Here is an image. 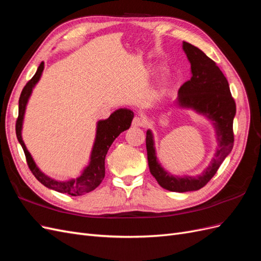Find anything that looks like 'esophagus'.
I'll list each match as a JSON object with an SVG mask.
<instances>
[{"label":"esophagus","mask_w":261,"mask_h":261,"mask_svg":"<svg viewBox=\"0 0 261 261\" xmlns=\"http://www.w3.org/2000/svg\"><path fill=\"white\" fill-rule=\"evenodd\" d=\"M145 124H146V121L143 117L135 116L133 118V122H132L133 127H141V126H144Z\"/></svg>","instance_id":"esophagus-1"}]
</instances>
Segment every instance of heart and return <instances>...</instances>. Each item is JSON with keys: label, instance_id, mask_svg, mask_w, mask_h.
I'll return each instance as SVG.
<instances>
[{"label": "heart", "instance_id": "obj_1", "mask_svg": "<svg viewBox=\"0 0 261 261\" xmlns=\"http://www.w3.org/2000/svg\"><path fill=\"white\" fill-rule=\"evenodd\" d=\"M167 86H168L167 83H163L162 86H161V88H160V91H161V92H164L165 90H167Z\"/></svg>", "mask_w": 261, "mask_h": 261}]
</instances>
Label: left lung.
Returning a JSON list of instances; mask_svg holds the SVG:
<instances>
[{
	"label": "left lung",
	"instance_id": "1",
	"mask_svg": "<svg viewBox=\"0 0 261 261\" xmlns=\"http://www.w3.org/2000/svg\"><path fill=\"white\" fill-rule=\"evenodd\" d=\"M183 50L191 62L192 77L178 89L177 106L203 114L215 126L218 149L209 167L198 176L171 175L158 162L153 136L147 130L146 147L149 170L158 183L170 192L198 191L215 176L220 165L232 151L234 144L233 120L236 105L227 80L217 64L197 46L183 42Z\"/></svg>",
	"mask_w": 261,
	"mask_h": 261
}]
</instances>
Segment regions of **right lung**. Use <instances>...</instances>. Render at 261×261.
<instances>
[{
    "label": "right lung",
    "instance_id": "right-lung-1",
    "mask_svg": "<svg viewBox=\"0 0 261 261\" xmlns=\"http://www.w3.org/2000/svg\"><path fill=\"white\" fill-rule=\"evenodd\" d=\"M43 68L44 63L42 62L41 64L39 65L34 77L26 84L25 87H23V89L20 93L18 102V117L16 121V136L19 144L23 149V152H25L27 164L31 173H33L35 177L40 181L41 184L62 194H68L70 196H81L96 189L100 185L102 179L105 178V160L108 153V150L111 147L115 138L120 135L122 132L130 127L134 113L128 109H118L110 115V117L107 118V120H102L98 122L97 135L92 147L90 162L88 164V167H86V169L83 171V174L80 177L69 179L67 181H60L46 176L38 169L33 156L29 153L21 138L23 114H25L27 102L31 92H33V88L39 82V80H40Z\"/></svg>",
    "mask_w": 261,
    "mask_h": 261
}]
</instances>
